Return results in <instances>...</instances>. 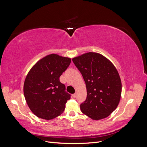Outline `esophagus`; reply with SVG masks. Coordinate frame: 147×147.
<instances>
[{
    "instance_id": "obj_1",
    "label": "esophagus",
    "mask_w": 147,
    "mask_h": 147,
    "mask_svg": "<svg viewBox=\"0 0 147 147\" xmlns=\"http://www.w3.org/2000/svg\"><path fill=\"white\" fill-rule=\"evenodd\" d=\"M76 96H77V94H76V93H75V94H74L72 95L73 97H74V98H75V97H76Z\"/></svg>"
}]
</instances>
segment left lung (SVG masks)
I'll return each instance as SVG.
<instances>
[{"mask_svg": "<svg viewBox=\"0 0 147 147\" xmlns=\"http://www.w3.org/2000/svg\"><path fill=\"white\" fill-rule=\"evenodd\" d=\"M86 83L87 97L82 112L92 119L109 117L121 98V81L114 65L99 53L89 52L72 59Z\"/></svg>", "mask_w": 147, "mask_h": 147, "instance_id": "8db88e82", "label": "left lung"}]
</instances>
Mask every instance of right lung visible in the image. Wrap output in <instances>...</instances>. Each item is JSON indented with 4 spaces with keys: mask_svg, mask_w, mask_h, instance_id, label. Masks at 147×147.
Returning <instances> with one entry per match:
<instances>
[{
    "mask_svg": "<svg viewBox=\"0 0 147 147\" xmlns=\"http://www.w3.org/2000/svg\"><path fill=\"white\" fill-rule=\"evenodd\" d=\"M71 62L69 57L51 54L39 60L28 72L24 83V95L32 112L50 120L63 113L70 94L59 77Z\"/></svg>",
    "mask_w": 147,
    "mask_h": 147,
    "instance_id": "1",
    "label": "right lung"
}]
</instances>
